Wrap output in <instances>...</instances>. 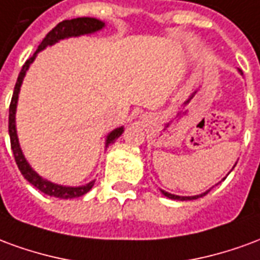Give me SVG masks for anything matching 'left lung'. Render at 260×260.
<instances>
[{"label": "left lung", "instance_id": "obj_1", "mask_svg": "<svg viewBox=\"0 0 260 260\" xmlns=\"http://www.w3.org/2000/svg\"><path fill=\"white\" fill-rule=\"evenodd\" d=\"M241 72V71H240ZM209 192V191H207ZM207 192H205V193H202V195H196V196H177V195H173V193H169V192H164V196H167V198H170V199H175V201H193V199H198V198H202V196H205L207 193Z\"/></svg>", "mask_w": 260, "mask_h": 260}]
</instances>
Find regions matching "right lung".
<instances>
[{"instance_id": "obj_1", "label": "right lung", "mask_w": 260, "mask_h": 260, "mask_svg": "<svg viewBox=\"0 0 260 260\" xmlns=\"http://www.w3.org/2000/svg\"><path fill=\"white\" fill-rule=\"evenodd\" d=\"M104 23L102 20L94 19V18H76V19L71 20H62L59 22L58 25L54 27L53 30H50L46 35V37L43 39V42L40 43V46L37 47L36 53L33 54V57L26 61L22 69H20L19 76L16 80V85H15L14 94L11 99V104H9V119H8V131H9V138H11V149L14 152L15 161L18 164V169L22 173V175L25 177L26 180L30 182L31 185H35L39 191L44 192L46 195L55 196L59 199H71V198H78L87 193L90 191L91 186L94 185V181L89 182L87 185L83 186H62L53 184L47 180H43L42 177L36 174L29 163L26 161L25 156L22 154V150L19 147V142H18V136H16V128H15V111H16V103H18V94H19L20 85H22V80L25 76L26 71L29 68V65L33 62V59L36 58V54L39 51H42L43 48H46L47 46H51L54 43H57L61 39L71 36H80V35H87V33H93L102 29ZM124 128H117L114 129L110 135L107 136V141H106V147H108L113 143L118 136H121Z\"/></svg>"}]
</instances>
